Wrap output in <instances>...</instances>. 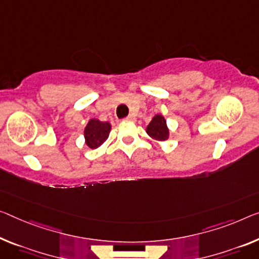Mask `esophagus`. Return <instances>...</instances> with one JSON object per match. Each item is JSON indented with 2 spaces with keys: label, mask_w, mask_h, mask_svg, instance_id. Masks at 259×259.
Masks as SVG:
<instances>
[{
  "label": "esophagus",
  "mask_w": 259,
  "mask_h": 259,
  "mask_svg": "<svg viewBox=\"0 0 259 259\" xmlns=\"http://www.w3.org/2000/svg\"><path fill=\"white\" fill-rule=\"evenodd\" d=\"M125 120H130V121H133V120H135V118H134V116H132V114H130L128 117L127 118H125Z\"/></svg>",
  "instance_id": "34e87169"
}]
</instances>
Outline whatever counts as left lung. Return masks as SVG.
I'll return each mask as SVG.
<instances>
[{"mask_svg":"<svg viewBox=\"0 0 259 259\" xmlns=\"http://www.w3.org/2000/svg\"><path fill=\"white\" fill-rule=\"evenodd\" d=\"M147 134L150 138H153L154 140L157 141H164L169 138V130L166 126V120L162 114H156L152 121L149 122V125L146 128Z\"/></svg>","mask_w":259,"mask_h":259,"instance_id":"1","label":"left lung"}]
</instances>
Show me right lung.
I'll return each instance as SVG.
<instances>
[{"mask_svg":"<svg viewBox=\"0 0 259 259\" xmlns=\"http://www.w3.org/2000/svg\"><path fill=\"white\" fill-rule=\"evenodd\" d=\"M111 131V124L101 121L98 119H90L84 128V139L87 146L91 149H96L106 141Z\"/></svg>","mask_w":259,"mask_h":259,"instance_id":"right-lung-1","label":"right lung"}]
</instances>
